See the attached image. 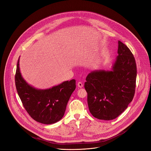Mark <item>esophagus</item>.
Returning <instances> with one entry per match:
<instances>
[{
  "label": "esophagus",
  "instance_id": "34e87169",
  "mask_svg": "<svg viewBox=\"0 0 151 151\" xmlns=\"http://www.w3.org/2000/svg\"><path fill=\"white\" fill-rule=\"evenodd\" d=\"M77 85H78V87L79 88H82L83 87V84H82V83L81 82H79Z\"/></svg>",
  "mask_w": 151,
  "mask_h": 151
}]
</instances>
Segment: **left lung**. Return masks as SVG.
I'll use <instances>...</instances> for the list:
<instances>
[{"label": "left lung", "mask_w": 151, "mask_h": 151, "mask_svg": "<svg viewBox=\"0 0 151 151\" xmlns=\"http://www.w3.org/2000/svg\"><path fill=\"white\" fill-rule=\"evenodd\" d=\"M118 54L111 70H93L86 78L84 87L89 110L99 119L117 118L134 97L137 76L134 57L119 40Z\"/></svg>", "instance_id": "obj_1"}]
</instances>
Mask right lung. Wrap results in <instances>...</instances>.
Returning a JSON list of instances; mask_svg holds the SVG:
<instances>
[{
    "instance_id": "right-lung-1",
    "label": "right lung",
    "mask_w": 151,
    "mask_h": 151,
    "mask_svg": "<svg viewBox=\"0 0 151 151\" xmlns=\"http://www.w3.org/2000/svg\"><path fill=\"white\" fill-rule=\"evenodd\" d=\"M18 58L15 76L18 94L25 109L35 121L44 124H54L64 116L68 102L76 88V81H64L48 89H37L23 78Z\"/></svg>"
}]
</instances>
